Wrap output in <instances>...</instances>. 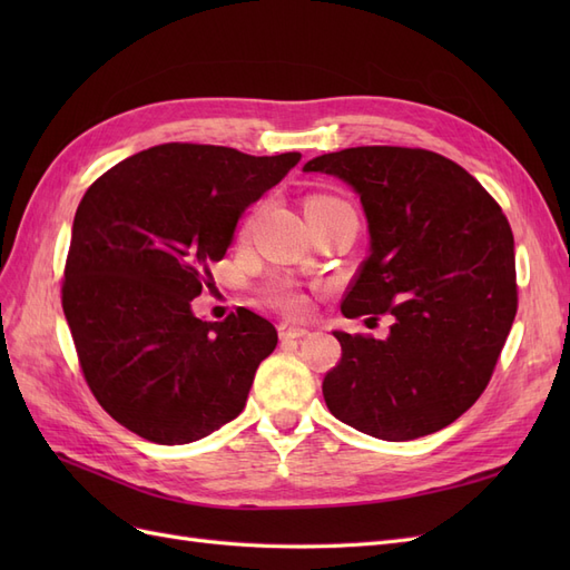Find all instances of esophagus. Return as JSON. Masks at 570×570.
Returning <instances> with one entry per match:
<instances>
[{"label": "esophagus", "instance_id": "1", "mask_svg": "<svg viewBox=\"0 0 570 570\" xmlns=\"http://www.w3.org/2000/svg\"><path fill=\"white\" fill-rule=\"evenodd\" d=\"M308 331L306 327H302V325H289V323H281L278 325V335H281V340H299V337H304Z\"/></svg>", "mask_w": 570, "mask_h": 570}]
</instances>
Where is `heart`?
Listing matches in <instances>:
<instances>
[{
	"label": "heart",
	"instance_id": "obj_1",
	"mask_svg": "<svg viewBox=\"0 0 570 570\" xmlns=\"http://www.w3.org/2000/svg\"><path fill=\"white\" fill-rule=\"evenodd\" d=\"M306 204H344L335 197H325V195H316L308 199ZM268 302L273 306H278L283 314H289V316H304L308 312V299L306 295H302L299 289L295 287H287V285H281V287H273L268 292Z\"/></svg>",
	"mask_w": 570,
	"mask_h": 570
}]
</instances>
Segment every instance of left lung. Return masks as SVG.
Instances as JSON below:
<instances>
[{
  "instance_id": "obj_1",
  "label": "left lung",
  "mask_w": 570,
  "mask_h": 570,
  "mask_svg": "<svg viewBox=\"0 0 570 570\" xmlns=\"http://www.w3.org/2000/svg\"><path fill=\"white\" fill-rule=\"evenodd\" d=\"M304 170L352 185L368 220L371 254L342 314L392 316L385 340L335 331L327 409L387 442L438 433L488 387L519 308L502 206L469 170L419 147H350Z\"/></svg>"
}]
</instances>
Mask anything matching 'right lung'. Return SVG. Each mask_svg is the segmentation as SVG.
<instances>
[{
	"mask_svg": "<svg viewBox=\"0 0 570 570\" xmlns=\"http://www.w3.org/2000/svg\"><path fill=\"white\" fill-rule=\"evenodd\" d=\"M299 159L168 142L116 164L80 199L61 304L95 400L130 433L187 444L245 409L278 333L245 306L206 323L193 299L214 285L237 218Z\"/></svg>",
	"mask_w": 570,
	"mask_h": 570,
	"instance_id": "obj_1",
	"label": "right lung"
}]
</instances>
